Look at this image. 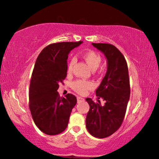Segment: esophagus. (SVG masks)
<instances>
[{
    "label": "esophagus",
    "mask_w": 159,
    "mask_h": 159,
    "mask_svg": "<svg viewBox=\"0 0 159 159\" xmlns=\"http://www.w3.org/2000/svg\"><path fill=\"white\" fill-rule=\"evenodd\" d=\"M77 101H78V103H80V102H83L85 101V99H84V98L80 97H77Z\"/></svg>",
    "instance_id": "obj_1"
}]
</instances>
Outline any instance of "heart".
Listing matches in <instances>:
<instances>
[{
	"mask_svg": "<svg viewBox=\"0 0 159 159\" xmlns=\"http://www.w3.org/2000/svg\"><path fill=\"white\" fill-rule=\"evenodd\" d=\"M83 57L89 66L93 70H97L99 68L100 63L102 62V57L99 53L94 51L89 50L83 54ZM75 63V60L71 59L68 66V73H70L73 70V65ZM94 87V84L91 81L84 80H78L73 84V88L77 93L80 94H85L86 92Z\"/></svg>",
	"mask_w": 159,
	"mask_h": 159,
	"instance_id": "1",
	"label": "heart"
}]
</instances>
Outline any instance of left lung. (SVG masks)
<instances>
[{
  "instance_id": "1",
  "label": "left lung",
  "mask_w": 159,
  "mask_h": 159,
  "mask_svg": "<svg viewBox=\"0 0 159 159\" xmlns=\"http://www.w3.org/2000/svg\"><path fill=\"white\" fill-rule=\"evenodd\" d=\"M92 45L107 59V73L96 90L98 99L102 98L105 104L102 105L86 98L90 109L86 125L91 135L104 138L115 133L123 121L130 94L128 68L123 55L116 47L105 43H92Z\"/></svg>"
}]
</instances>
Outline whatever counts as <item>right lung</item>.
I'll list each match as a JSON object with an SVG mask.
<instances>
[{
	"mask_svg": "<svg viewBox=\"0 0 159 159\" xmlns=\"http://www.w3.org/2000/svg\"><path fill=\"white\" fill-rule=\"evenodd\" d=\"M78 42H59L44 48L36 60L30 82V109L35 125L49 135L61 133L68 126L73 107L74 95L60 97L57 89L67 75L68 54L79 47Z\"/></svg>",
	"mask_w": 159,
	"mask_h": 159,
	"instance_id": "add662e5",
	"label": "right lung"
}]
</instances>
